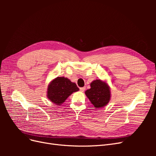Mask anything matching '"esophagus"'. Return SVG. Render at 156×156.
<instances>
[{
  "mask_svg": "<svg viewBox=\"0 0 156 156\" xmlns=\"http://www.w3.org/2000/svg\"><path fill=\"white\" fill-rule=\"evenodd\" d=\"M85 87H81L79 89H80V91L81 92H84V90H85Z\"/></svg>",
  "mask_w": 156,
  "mask_h": 156,
  "instance_id": "1",
  "label": "esophagus"
}]
</instances>
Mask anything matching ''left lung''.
Wrapping results in <instances>:
<instances>
[{
  "mask_svg": "<svg viewBox=\"0 0 156 156\" xmlns=\"http://www.w3.org/2000/svg\"><path fill=\"white\" fill-rule=\"evenodd\" d=\"M91 88L87 90L85 94L92 104L96 108L105 106L111 98L109 87L101 80H95L90 84Z\"/></svg>",
  "mask_w": 156,
  "mask_h": 156,
  "instance_id": "obj_1",
  "label": "left lung"
}]
</instances>
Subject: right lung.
<instances>
[{
	"label": "right lung",
	"mask_w": 156,
	"mask_h": 156,
	"mask_svg": "<svg viewBox=\"0 0 156 156\" xmlns=\"http://www.w3.org/2000/svg\"><path fill=\"white\" fill-rule=\"evenodd\" d=\"M79 90L76 84L71 82L68 78L58 77L48 86V97L49 100L58 105L64 102L73 92Z\"/></svg>",
	"instance_id": "right-lung-1"
}]
</instances>
